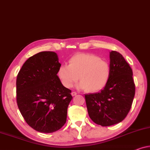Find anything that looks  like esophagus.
Instances as JSON below:
<instances>
[{
	"instance_id": "34e87169",
	"label": "esophagus",
	"mask_w": 150,
	"mask_h": 150,
	"mask_svg": "<svg viewBox=\"0 0 150 150\" xmlns=\"http://www.w3.org/2000/svg\"><path fill=\"white\" fill-rule=\"evenodd\" d=\"M71 95H72L73 96H75V95H77V92H71Z\"/></svg>"
}]
</instances>
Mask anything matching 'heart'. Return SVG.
I'll return each mask as SVG.
<instances>
[{"label":"heart","mask_w":150,"mask_h":150,"mask_svg":"<svg viewBox=\"0 0 150 150\" xmlns=\"http://www.w3.org/2000/svg\"><path fill=\"white\" fill-rule=\"evenodd\" d=\"M110 65L108 62L92 54H78L69 60V65L59 67L57 75L65 88L77 84L79 89L88 92H97L106 86L110 76Z\"/></svg>","instance_id":"1"}]
</instances>
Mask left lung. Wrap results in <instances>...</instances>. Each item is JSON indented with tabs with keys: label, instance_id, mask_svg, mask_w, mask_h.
<instances>
[{
	"label": "left lung",
	"instance_id": "left-lung-1",
	"mask_svg": "<svg viewBox=\"0 0 150 150\" xmlns=\"http://www.w3.org/2000/svg\"><path fill=\"white\" fill-rule=\"evenodd\" d=\"M110 76L100 92L86 94L88 112L94 123L102 126L121 122L129 112L135 94L132 71L121 54L109 52Z\"/></svg>",
	"mask_w": 150,
	"mask_h": 150
}]
</instances>
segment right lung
I'll use <instances>...</instances> for the list:
<instances>
[{"label":"right lung","instance_id":"add662e5","mask_svg":"<svg viewBox=\"0 0 150 150\" xmlns=\"http://www.w3.org/2000/svg\"><path fill=\"white\" fill-rule=\"evenodd\" d=\"M54 52H41L31 56L21 68L16 80L18 108L33 129L51 133L67 121L71 90L57 75L61 64Z\"/></svg>","mask_w":150,"mask_h":150}]
</instances>
